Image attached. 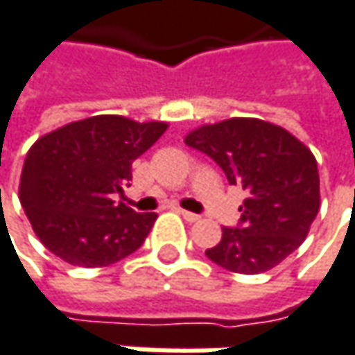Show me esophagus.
Wrapping results in <instances>:
<instances>
[{"label": "esophagus", "mask_w": 355, "mask_h": 355, "mask_svg": "<svg viewBox=\"0 0 355 355\" xmlns=\"http://www.w3.org/2000/svg\"><path fill=\"white\" fill-rule=\"evenodd\" d=\"M178 212H180V214H182V216H184V218H186L188 223H198V220H200V214H194V212H188V210H182V208H180Z\"/></svg>", "instance_id": "34e87169"}]
</instances>
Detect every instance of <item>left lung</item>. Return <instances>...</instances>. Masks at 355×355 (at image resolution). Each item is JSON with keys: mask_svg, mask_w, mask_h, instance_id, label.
<instances>
[{"mask_svg": "<svg viewBox=\"0 0 355 355\" xmlns=\"http://www.w3.org/2000/svg\"><path fill=\"white\" fill-rule=\"evenodd\" d=\"M184 141L214 159L229 184L247 190L239 225L223 227L220 243L206 249L210 261L235 274H261L300 247L321 202L309 147L259 118L204 124Z\"/></svg>", "mask_w": 355, "mask_h": 355, "instance_id": "1", "label": "left lung"}]
</instances>
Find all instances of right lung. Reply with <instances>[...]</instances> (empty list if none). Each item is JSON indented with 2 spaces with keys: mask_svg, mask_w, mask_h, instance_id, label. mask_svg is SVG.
<instances>
[{
  "mask_svg": "<svg viewBox=\"0 0 355 355\" xmlns=\"http://www.w3.org/2000/svg\"><path fill=\"white\" fill-rule=\"evenodd\" d=\"M167 130L102 114L40 137L20 178L24 212L51 253L71 266L104 268L145 243L155 212H135L114 194L132 180V161Z\"/></svg>",
  "mask_w": 355,
  "mask_h": 355,
  "instance_id": "add662e5",
  "label": "right lung"
}]
</instances>
